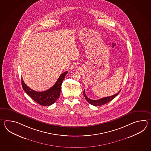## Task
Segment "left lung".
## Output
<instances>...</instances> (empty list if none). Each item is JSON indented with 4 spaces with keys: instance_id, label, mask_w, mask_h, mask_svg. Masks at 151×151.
<instances>
[{
    "instance_id": "obj_1",
    "label": "left lung",
    "mask_w": 151,
    "mask_h": 151,
    "mask_svg": "<svg viewBox=\"0 0 151 151\" xmlns=\"http://www.w3.org/2000/svg\"><path fill=\"white\" fill-rule=\"evenodd\" d=\"M120 92V91L118 92V93H116V94L113 95L112 96L104 97V98H101V99L98 100H92L88 98L86 96V95L85 94V90H84V91H83V96H85L86 100L87 101V102L90 103V104L92 105L93 106H101V105H105V104L109 103V101H111V100H112L115 97H116L119 94Z\"/></svg>"
}]
</instances>
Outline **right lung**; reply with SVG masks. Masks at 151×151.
<instances>
[{
    "label": "right lung",
    "mask_w": 151,
    "mask_h": 151,
    "mask_svg": "<svg viewBox=\"0 0 151 151\" xmlns=\"http://www.w3.org/2000/svg\"><path fill=\"white\" fill-rule=\"evenodd\" d=\"M67 73L68 71L63 73L53 86L42 92H37L31 89L26 85L22 78L23 90L32 99L39 104L42 106H50L54 104L60 96L61 84Z\"/></svg>",
    "instance_id": "1"
}]
</instances>
